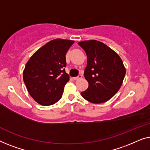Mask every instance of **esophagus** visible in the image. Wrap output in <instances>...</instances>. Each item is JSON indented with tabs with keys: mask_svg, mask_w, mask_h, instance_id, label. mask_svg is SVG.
I'll list each match as a JSON object with an SVG mask.
<instances>
[{
	"mask_svg": "<svg viewBox=\"0 0 150 150\" xmlns=\"http://www.w3.org/2000/svg\"><path fill=\"white\" fill-rule=\"evenodd\" d=\"M82 77V75H81V74H79V75L77 76V77H74L73 78V79L74 80H78V79H81V78Z\"/></svg>",
	"mask_w": 150,
	"mask_h": 150,
	"instance_id": "1",
	"label": "esophagus"
}]
</instances>
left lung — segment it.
Here are the masks:
<instances>
[{
	"instance_id": "1",
	"label": "left lung",
	"mask_w": 150,
	"mask_h": 150,
	"mask_svg": "<svg viewBox=\"0 0 150 150\" xmlns=\"http://www.w3.org/2000/svg\"><path fill=\"white\" fill-rule=\"evenodd\" d=\"M87 55L84 77L88 88L81 92L92 103H103L117 93L121 87L126 69L118 54L102 42L90 40L78 43Z\"/></svg>"
}]
</instances>
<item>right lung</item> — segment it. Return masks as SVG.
I'll return each instance as SVG.
<instances>
[{"mask_svg": "<svg viewBox=\"0 0 150 150\" xmlns=\"http://www.w3.org/2000/svg\"><path fill=\"white\" fill-rule=\"evenodd\" d=\"M74 41L52 40L34 54L27 62L23 79L28 93L43 106L52 105L62 98L69 81L65 72L66 54Z\"/></svg>", "mask_w": 150, "mask_h": 150, "instance_id": "add662e5", "label": "right lung"}]
</instances>
